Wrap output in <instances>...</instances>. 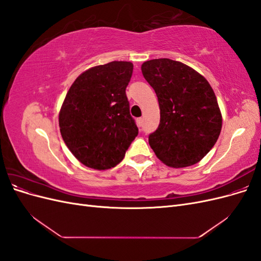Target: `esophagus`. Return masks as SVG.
Segmentation results:
<instances>
[{"mask_svg": "<svg viewBox=\"0 0 261 261\" xmlns=\"http://www.w3.org/2000/svg\"><path fill=\"white\" fill-rule=\"evenodd\" d=\"M136 124H137L138 127H141V126H143V118H141V117L137 118V120H136Z\"/></svg>", "mask_w": 261, "mask_h": 261, "instance_id": "1", "label": "esophagus"}]
</instances>
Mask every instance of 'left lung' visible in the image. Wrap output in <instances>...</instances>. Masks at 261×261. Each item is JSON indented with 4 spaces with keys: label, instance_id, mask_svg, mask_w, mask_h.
Here are the masks:
<instances>
[{
    "label": "left lung",
    "instance_id": "obj_1",
    "mask_svg": "<svg viewBox=\"0 0 261 261\" xmlns=\"http://www.w3.org/2000/svg\"><path fill=\"white\" fill-rule=\"evenodd\" d=\"M141 72L159 101V127L149 136L156 158L176 169L198 163L222 128V114L210 84L194 68L170 59L144 62Z\"/></svg>",
    "mask_w": 261,
    "mask_h": 261
}]
</instances>
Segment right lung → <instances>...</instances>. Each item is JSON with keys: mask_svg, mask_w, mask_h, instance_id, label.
Masks as SVG:
<instances>
[{"mask_svg": "<svg viewBox=\"0 0 261 261\" xmlns=\"http://www.w3.org/2000/svg\"><path fill=\"white\" fill-rule=\"evenodd\" d=\"M133 67L130 62L113 61L87 69L63 101L62 138L76 159L90 169L114 168L138 135L125 92Z\"/></svg>", "mask_w": 261, "mask_h": 261, "instance_id": "right-lung-1", "label": "right lung"}]
</instances>
